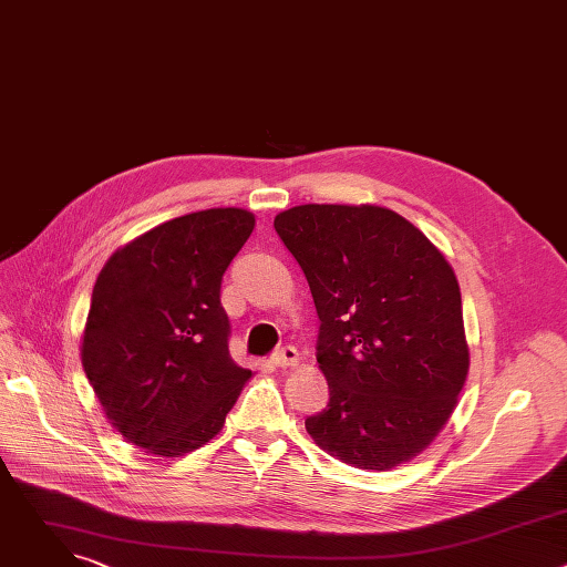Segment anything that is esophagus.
I'll list each match as a JSON object with an SVG mask.
<instances>
[{"label":"esophagus","mask_w":567,"mask_h":567,"mask_svg":"<svg viewBox=\"0 0 567 567\" xmlns=\"http://www.w3.org/2000/svg\"><path fill=\"white\" fill-rule=\"evenodd\" d=\"M271 363L278 365V368H293L300 363V354L296 348L287 346V348H280L274 357H271Z\"/></svg>","instance_id":"esophagus-1"}]
</instances>
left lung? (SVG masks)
<instances>
[{
    "label": "left lung",
    "instance_id": "1",
    "mask_svg": "<svg viewBox=\"0 0 567 567\" xmlns=\"http://www.w3.org/2000/svg\"><path fill=\"white\" fill-rule=\"evenodd\" d=\"M274 226L320 318L330 401L305 420L309 437L357 468L413 460L449 422L468 372L453 267L415 224L374 204H302Z\"/></svg>",
    "mask_w": 567,
    "mask_h": 567
}]
</instances>
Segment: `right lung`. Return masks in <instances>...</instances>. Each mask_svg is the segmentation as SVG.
I'll list each match as a JSON object with an SVG mask.
<instances>
[{
    "mask_svg": "<svg viewBox=\"0 0 567 567\" xmlns=\"http://www.w3.org/2000/svg\"><path fill=\"white\" fill-rule=\"evenodd\" d=\"M256 228L245 208L175 217L101 269L80 359L110 424L156 457L210 442L254 377L228 354L224 271Z\"/></svg>",
    "mask_w": 567,
    "mask_h": 567,
    "instance_id": "add662e5",
    "label": "right lung"
}]
</instances>
